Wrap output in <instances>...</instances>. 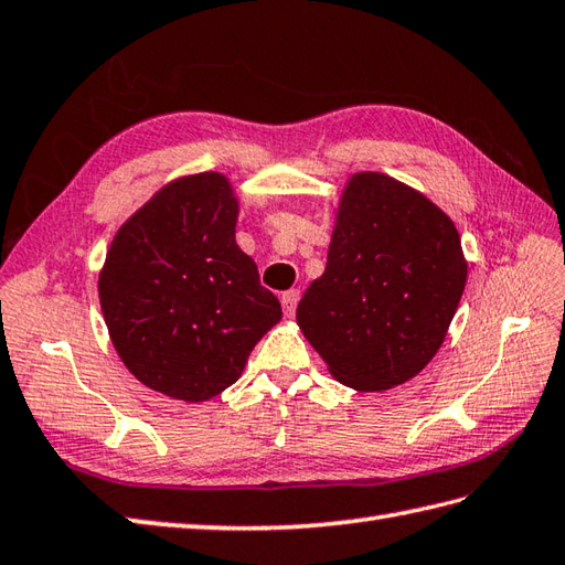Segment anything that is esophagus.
<instances>
[{
	"label": "esophagus",
	"instance_id": "1",
	"mask_svg": "<svg viewBox=\"0 0 565 565\" xmlns=\"http://www.w3.org/2000/svg\"><path fill=\"white\" fill-rule=\"evenodd\" d=\"M280 302H282V311H285V315L292 317L295 309H297V302H299V290H287V292H282Z\"/></svg>",
	"mask_w": 565,
	"mask_h": 565
}]
</instances>
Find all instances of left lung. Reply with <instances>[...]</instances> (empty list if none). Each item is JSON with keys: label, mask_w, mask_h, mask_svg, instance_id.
I'll return each instance as SVG.
<instances>
[{"label": "left lung", "mask_w": 565, "mask_h": 565, "mask_svg": "<svg viewBox=\"0 0 565 565\" xmlns=\"http://www.w3.org/2000/svg\"><path fill=\"white\" fill-rule=\"evenodd\" d=\"M463 285L467 260L452 220L384 173H358L297 323L338 382L384 392L435 358Z\"/></svg>", "instance_id": "8db88e82"}]
</instances>
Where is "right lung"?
Segmentation results:
<instances>
[{"instance_id":"right-lung-1","label":"right lung","mask_w":565,"mask_h":565,"mask_svg":"<svg viewBox=\"0 0 565 565\" xmlns=\"http://www.w3.org/2000/svg\"><path fill=\"white\" fill-rule=\"evenodd\" d=\"M236 200L222 173L167 188L122 224L98 278L120 360L154 392L217 396L282 317L234 242Z\"/></svg>"}]
</instances>
